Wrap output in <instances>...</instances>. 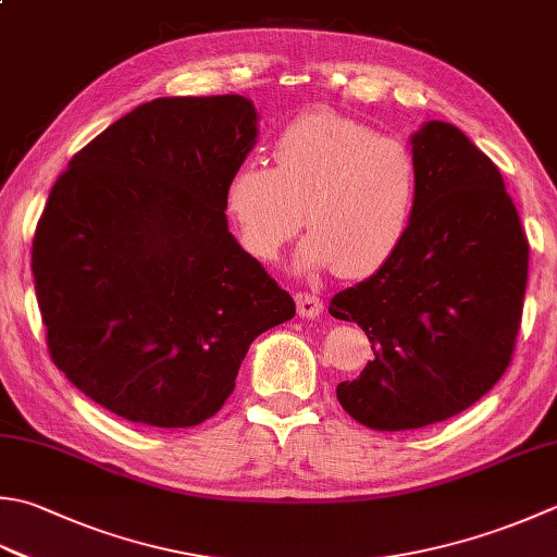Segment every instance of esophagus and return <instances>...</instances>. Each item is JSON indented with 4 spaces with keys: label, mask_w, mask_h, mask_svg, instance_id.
Here are the masks:
<instances>
[{
    "label": "esophagus",
    "mask_w": 557,
    "mask_h": 557,
    "mask_svg": "<svg viewBox=\"0 0 557 557\" xmlns=\"http://www.w3.org/2000/svg\"><path fill=\"white\" fill-rule=\"evenodd\" d=\"M294 299H297V313L301 319H319L323 313V301L313 294H297Z\"/></svg>",
    "instance_id": "1"
}]
</instances>
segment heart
Returning a JSON list of instances; mask_svg holds the SVG:
<instances>
[{
  "label": "heart",
  "mask_w": 557,
  "mask_h": 557,
  "mask_svg": "<svg viewBox=\"0 0 557 557\" xmlns=\"http://www.w3.org/2000/svg\"><path fill=\"white\" fill-rule=\"evenodd\" d=\"M418 205V163L394 137L333 111L299 115L272 147V169L242 163L224 207L246 253L275 263L299 234L297 270L362 280L391 263Z\"/></svg>",
  "instance_id": "1"
}]
</instances>
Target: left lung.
Segmentation results:
<instances>
[{"label":"left lung","instance_id":"obj_1","mask_svg":"<svg viewBox=\"0 0 557 557\" xmlns=\"http://www.w3.org/2000/svg\"><path fill=\"white\" fill-rule=\"evenodd\" d=\"M418 205L386 268L337 292L374 359L337 384L350 416L381 432L418 430L471 408L511 362L524 309L529 244L505 181L459 127L410 135Z\"/></svg>","mask_w":557,"mask_h":557}]
</instances>
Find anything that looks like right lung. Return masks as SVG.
<instances>
[{
    "label": "right lung",
    "instance_id": "add662e5",
    "mask_svg": "<svg viewBox=\"0 0 557 557\" xmlns=\"http://www.w3.org/2000/svg\"><path fill=\"white\" fill-rule=\"evenodd\" d=\"M258 141L246 96L154 98L52 185L33 277L52 362L129 422L193 428L294 299L228 232L224 193Z\"/></svg>",
    "mask_w": 557,
    "mask_h": 557
}]
</instances>
